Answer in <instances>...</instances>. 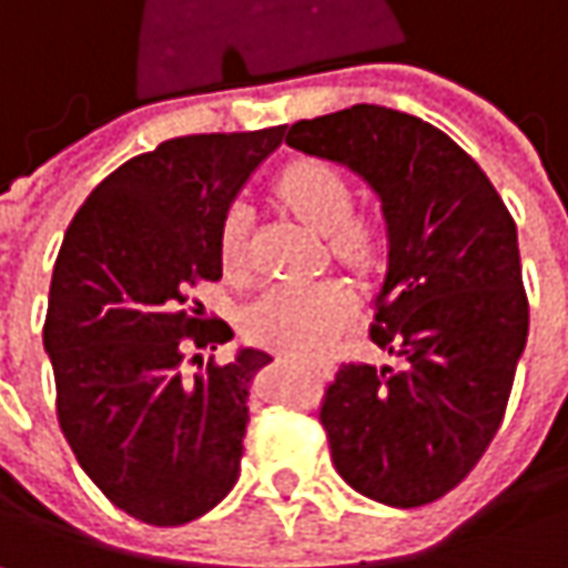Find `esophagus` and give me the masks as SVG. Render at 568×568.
Instances as JSON below:
<instances>
[{"label": "esophagus", "instance_id": "obj_1", "mask_svg": "<svg viewBox=\"0 0 568 568\" xmlns=\"http://www.w3.org/2000/svg\"><path fill=\"white\" fill-rule=\"evenodd\" d=\"M280 362H288V355H283ZM314 371H317V374H329V364H314Z\"/></svg>", "mask_w": 568, "mask_h": 568}]
</instances>
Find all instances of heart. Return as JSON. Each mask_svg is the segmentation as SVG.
<instances>
[{
	"label": "heart",
	"mask_w": 568,
	"mask_h": 568,
	"mask_svg": "<svg viewBox=\"0 0 568 568\" xmlns=\"http://www.w3.org/2000/svg\"><path fill=\"white\" fill-rule=\"evenodd\" d=\"M276 194L314 232L329 235V251L348 266L374 264L381 254L377 225L352 213V187L326 160H295L280 172ZM247 206L232 204L220 225V257L225 270L245 266ZM352 317V295L339 283H283L266 288L242 317L251 343L285 355H317Z\"/></svg>",
	"instance_id": "b5f03b06"
}]
</instances>
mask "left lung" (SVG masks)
<instances>
[{"instance_id":"left-lung-1","label":"left lung","mask_w":568,"mask_h":568,"mask_svg":"<svg viewBox=\"0 0 568 568\" xmlns=\"http://www.w3.org/2000/svg\"><path fill=\"white\" fill-rule=\"evenodd\" d=\"M285 144L358 172L389 242L371 339L402 367H339L321 405L333 465L367 499L434 503L490 446L525 352L516 223L484 169L418 115L358 103L295 122Z\"/></svg>"}]
</instances>
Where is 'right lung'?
<instances>
[{
    "instance_id": "1",
    "label": "right lung",
    "mask_w": 568,
    "mask_h": 568,
    "mask_svg": "<svg viewBox=\"0 0 568 568\" xmlns=\"http://www.w3.org/2000/svg\"><path fill=\"white\" fill-rule=\"evenodd\" d=\"M283 138L273 125L163 141L90 191L55 257L43 348L59 427L109 503L156 528L201 518L239 480L247 386L273 358L239 348L185 374L187 345L232 339L187 295L223 276L225 210Z\"/></svg>"
}]
</instances>
